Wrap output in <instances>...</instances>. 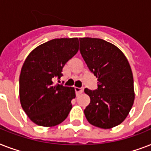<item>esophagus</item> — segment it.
<instances>
[{
	"label": "esophagus",
	"instance_id": "1",
	"mask_svg": "<svg viewBox=\"0 0 151 151\" xmlns=\"http://www.w3.org/2000/svg\"><path fill=\"white\" fill-rule=\"evenodd\" d=\"M74 89H75V92L77 95L81 94L83 92V90H84L81 88H74Z\"/></svg>",
	"mask_w": 151,
	"mask_h": 151
}]
</instances>
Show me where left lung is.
I'll list each match as a JSON object with an SVG mask.
<instances>
[{
	"label": "left lung",
	"instance_id": "8db88e82",
	"mask_svg": "<svg viewBox=\"0 0 151 151\" xmlns=\"http://www.w3.org/2000/svg\"><path fill=\"white\" fill-rule=\"evenodd\" d=\"M80 52L91 73L98 78L96 90L85 88L90 103L84 110L88 122L101 129L120 124L133 105V76L123 52L103 39L83 37Z\"/></svg>",
	"mask_w": 151,
	"mask_h": 151
}]
</instances>
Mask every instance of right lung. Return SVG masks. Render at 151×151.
<instances>
[{"instance_id": "obj_1", "label": "right lung", "mask_w": 151, "mask_h": 151, "mask_svg": "<svg viewBox=\"0 0 151 151\" xmlns=\"http://www.w3.org/2000/svg\"><path fill=\"white\" fill-rule=\"evenodd\" d=\"M78 51V39L58 38L42 44L25 60L19 77L20 103L37 125L52 127L66 119L75 98L74 88L54 84L66 63Z\"/></svg>"}]
</instances>
